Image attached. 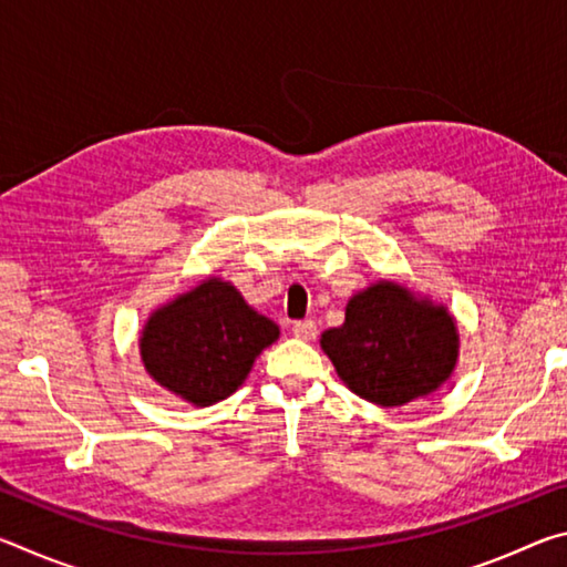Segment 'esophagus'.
I'll return each mask as SVG.
<instances>
[{
  "instance_id": "obj_1",
  "label": "esophagus",
  "mask_w": 567,
  "mask_h": 567,
  "mask_svg": "<svg viewBox=\"0 0 567 567\" xmlns=\"http://www.w3.org/2000/svg\"><path fill=\"white\" fill-rule=\"evenodd\" d=\"M292 334L297 340L310 342V340L318 338V324H315V320H297L292 324Z\"/></svg>"
}]
</instances>
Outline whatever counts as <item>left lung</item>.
<instances>
[{
  "mask_svg": "<svg viewBox=\"0 0 567 567\" xmlns=\"http://www.w3.org/2000/svg\"><path fill=\"white\" fill-rule=\"evenodd\" d=\"M320 344L354 395L398 408L453 375L460 334L445 305L380 280L350 297L344 322L324 330Z\"/></svg>",
  "mask_w": 567,
  "mask_h": 567,
  "instance_id": "obj_1",
  "label": "left lung"
}]
</instances>
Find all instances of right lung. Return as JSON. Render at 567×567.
Masks as SVG:
<instances>
[{
	"mask_svg": "<svg viewBox=\"0 0 567 567\" xmlns=\"http://www.w3.org/2000/svg\"><path fill=\"white\" fill-rule=\"evenodd\" d=\"M277 338L280 328L252 310L233 282L207 277L150 315L140 354L157 385L207 408L233 395Z\"/></svg>",
	"mask_w": 567,
	"mask_h": 567,
	"instance_id": "add662e5",
	"label": "right lung"
}]
</instances>
